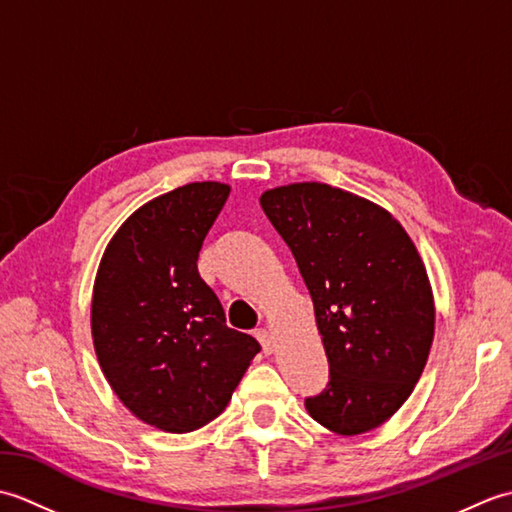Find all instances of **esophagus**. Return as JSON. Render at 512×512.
<instances>
[{"instance_id": "esophagus-1", "label": "esophagus", "mask_w": 512, "mask_h": 512, "mask_svg": "<svg viewBox=\"0 0 512 512\" xmlns=\"http://www.w3.org/2000/svg\"><path fill=\"white\" fill-rule=\"evenodd\" d=\"M255 336H257V341L262 343V347H264V352H266V354L273 352V347H275L273 334H270L266 328H259V330H255Z\"/></svg>"}]
</instances>
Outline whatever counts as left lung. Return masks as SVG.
Wrapping results in <instances>:
<instances>
[{"mask_svg":"<svg viewBox=\"0 0 512 512\" xmlns=\"http://www.w3.org/2000/svg\"><path fill=\"white\" fill-rule=\"evenodd\" d=\"M306 281L330 363L310 416L341 436L383 424L409 398L433 341V295L416 246L394 217L330 184L262 195Z\"/></svg>","mask_w":512,"mask_h":512,"instance_id":"obj_1","label":"left lung"}]
</instances>
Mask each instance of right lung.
<instances>
[{
    "label": "right lung",
    "mask_w": 512,
    "mask_h": 512,
    "mask_svg": "<svg viewBox=\"0 0 512 512\" xmlns=\"http://www.w3.org/2000/svg\"><path fill=\"white\" fill-rule=\"evenodd\" d=\"M228 191L193 182L147 202L118 228L96 275L92 336L103 374L134 416L169 433L220 416L262 350L228 328L198 273Z\"/></svg>",
    "instance_id": "1"
}]
</instances>
